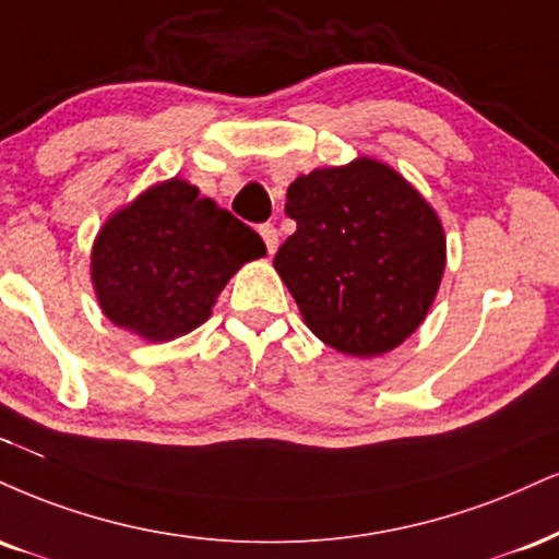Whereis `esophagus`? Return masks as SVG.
Masks as SVG:
<instances>
[{
    "label": "esophagus",
    "instance_id": "esophagus-1",
    "mask_svg": "<svg viewBox=\"0 0 559 559\" xmlns=\"http://www.w3.org/2000/svg\"><path fill=\"white\" fill-rule=\"evenodd\" d=\"M260 237H262V241H265V247H267V252H275L278 250V228H275L273 224H262L260 226Z\"/></svg>",
    "mask_w": 559,
    "mask_h": 559
}]
</instances>
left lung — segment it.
Masks as SVG:
<instances>
[{"label":"left lung","instance_id":"left-lung-1","mask_svg":"<svg viewBox=\"0 0 559 559\" xmlns=\"http://www.w3.org/2000/svg\"><path fill=\"white\" fill-rule=\"evenodd\" d=\"M286 215L297 231L273 265L320 341L378 356L421 325L445 271V237L406 179L372 158L318 169L288 187Z\"/></svg>","mask_w":559,"mask_h":559}]
</instances>
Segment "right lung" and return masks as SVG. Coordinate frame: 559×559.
Masks as SVG:
<instances>
[{
  "instance_id": "1",
  "label": "right lung",
  "mask_w": 559,
  "mask_h": 559,
  "mask_svg": "<svg viewBox=\"0 0 559 559\" xmlns=\"http://www.w3.org/2000/svg\"><path fill=\"white\" fill-rule=\"evenodd\" d=\"M265 254L260 234L181 179L151 187L100 228L93 286L114 325L171 341L211 318L221 288Z\"/></svg>"
}]
</instances>
